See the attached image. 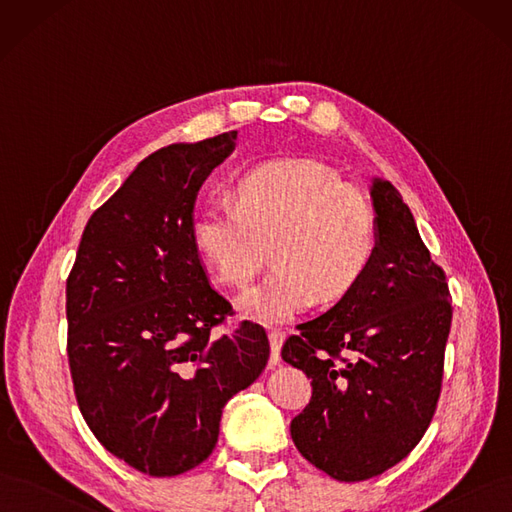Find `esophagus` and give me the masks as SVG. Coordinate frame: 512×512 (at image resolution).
<instances>
[{"label":"esophagus","instance_id":"obj_1","mask_svg":"<svg viewBox=\"0 0 512 512\" xmlns=\"http://www.w3.org/2000/svg\"><path fill=\"white\" fill-rule=\"evenodd\" d=\"M268 337H270V348H272V352H270V367H278L280 365V348H282V342H285V333L272 329L268 333Z\"/></svg>","mask_w":512,"mask_h":512}]
</instances>
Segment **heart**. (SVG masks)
Instances as JSON below:
<instances>
[{
  "instance_id": "1",
  "label": "heart",
  "mask_w": 512,
  "mask_h": 512,
  "mask_svg": "<svg viewBox=\"0 0 512 512\" xmlns=\"http://www.w3.org/2000/svg\"><path fill=\"white\" fill-rule=\"evenodd\" d=\"M238 204L208 202L194 223L202 257L227 285H246L272 244L274 270L240 297L261 323H285L320 297H346L375 253L369 204L335 168L285 158L259 164L236 185Z\"/></svg>"
}]
</instances>
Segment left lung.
<instances>
[{"instance_id": "left-lung-1", "label": "left lung", "mask_w": 512, "mask_h": 512, "mask_svg": "<svg viewBox=\"0 0 512 512\" xmlns=\"http://www.w3.org/2000/svg\"><path fill=\"white\" fill-rule=\"evenodd\" d=\"M369 194L377 240L365 276L282 346V361L312 380L291 439L310 464L346 483L382 475L420 443L437 409L451 329L445 274L399 189L373 177Z\"/></svg>"}]
</instances>
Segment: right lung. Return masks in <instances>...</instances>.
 Listing matches in <instances>:
<instances>
[{
    "label": "right lung",
    "mask_w": 512,
    "mask_h": 512,
    "mask_svg": "<svg viewBox=\"0 0 512 512\" xmlns=\"http://www.w3.org/2000/svg\"><path fill=\"white\" fill-rule=\"evenodd\" d=\"M230 130L147 156L88 219L67 278V354L75 396L101 445L151 477L211 456L225 403L270 358L242 323L215 335L227 301L194 240L206 177L236 147Z\"/></svg>",
    "instance_id": "right-lung-1"
}]
</instances>
